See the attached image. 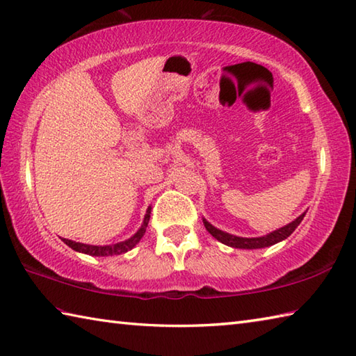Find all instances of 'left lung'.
Instances as JSON below:
<instances>
[{"instance_id":"left-lung-1","label":"left lung","mask_w":356,"mask_h":356,"mask_svg":"<svg viewBox=\"0 0 356 356\" xmlns=\"http://www.w3.org/2000/svg\"><path fill=\"white\" fill-rule=\"evenodd\" d=\"M304 216H305V213H302L293 222H290L289 225H285L280 229H275L273 233H270L267 236H262V238H239V236H233L229 233L222 232V229H219V228L213 227L210 222H207L205 219H204V225L208 229V233L213 236V238H216L222 243H225V245H228V247L254 250V248H266V247H270V245H275V243L287 239L289 236L295 232L296 227L301 224Z\"/></svg>"}]
</instances>
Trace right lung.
Here are the masks:
<instances>
[{
    "mask_svg": "<svg viewBox=\"0 0 356 356\" xmlns=\"http://www.w3.org/2000/svg\"><path fill=\"white\" fill-rule=\"evenodd\" d=\"M149 214H151V207L146 210L143 224L140 228H138V232L132 236V238L123 241V242L114 243V245H103V247L102 245H88V243H81V242H75V241H69V239H63V242H65L67 247L75 250V252L85 253L89 256H114V254L127 253V252H129V250L134 248L138 243V241L143 238L146 227H148V222H149Z\"/></svg>",
    "mask_w": 356,
    "mask_h": 356,
    "instance_id": "right-lung-1",
    "label": "right lung"
}]
</instances>
